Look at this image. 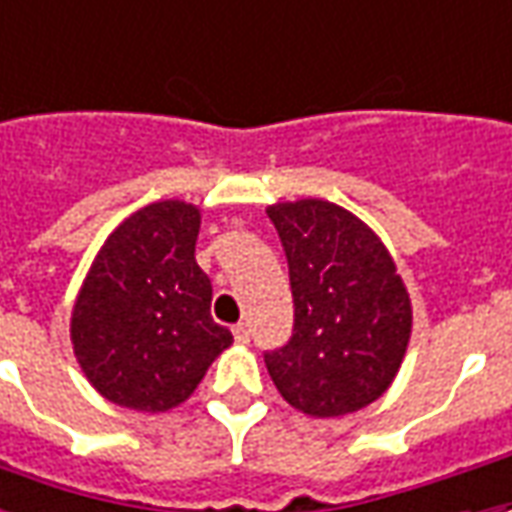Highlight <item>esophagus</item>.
<instances>
[{
  "label": "esophagus",
  "instance_id": "obj_1",
  "mask_svg": "<svg viewBox=\"0 0 512 512\" xmlns=\"http://www.w3.org/2000/svg\"><path fill=\"white\" fill-rule=\"evenodd\" d=\"M232 336H235V342L238 344H246L249 342V336H252V330H249V325H246V322H238V325L232 328Z\"/></svg>",
  "mask_w": 512,
  "mask_h": 512
}]
</instances>
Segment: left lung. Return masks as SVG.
<instances>
[{
    "mask_svg": "<svg viewBox=\"0 0 512 512\" xmlns=\"http://www.w3.org/2000/svg\"><path fill=\"white\" fill-rule=\"evenodd\" d=\"M283 241L294 294L291 342L266 353L274 387L311 417L378 401L401 370L412 300L384 241L322 198L266 207Z\"/></svg>",
    "mask_w": 512,
    "mask_h": 512,
    "instance_id": "8db88e82",
    "label": "left lung"
}]
</instances>
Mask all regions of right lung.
I'll list each match as a JSON object with an SVG mask.
<instances>
[{
	"instance_id": "right-lung-1",
	"label": "right lung",
	"mask_w": 512,
	"mask_h": 512,
	"mask_svg": "<svg viewBox=\"0 0 512 512\" xmlns=\"http://www.w3.org/2000/svg\"><path fill=\"white\" fill-rule=\"evenodd\" d=\"M201 210L154 201L111 232L72 305L69 339L106 401L148 415L184 403L232 344L212 322L210 277L196 263Z\"/></svg>"
}]
</instances>
